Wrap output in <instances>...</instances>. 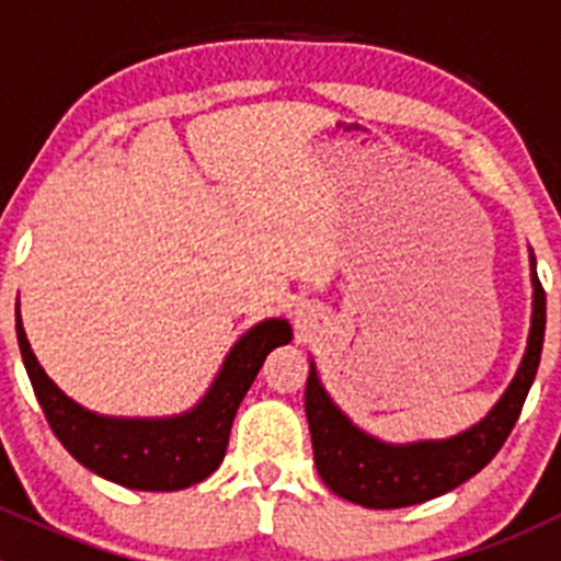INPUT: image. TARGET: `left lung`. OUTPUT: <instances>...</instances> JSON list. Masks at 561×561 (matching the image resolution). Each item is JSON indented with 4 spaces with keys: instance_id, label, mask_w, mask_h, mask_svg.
Instances as JSON below:
<instances>
[{
    "instance_id": "1",
    "label": "left lung",
    "mask_w": 561,
    "mask_h": 561,
    "mask_svg": "<svg viewBox=\"0 0 561 561\" xmlns=\"http://www.w3.org/2000/svg\"><path fill=\"white\" fill-rule=\"evenodd\" d=\"M529 263L535 301H531V328L522 366L494 410L478 426L467 428L458 437L415 445L380 443L353 426L350 417L328 399L312 366L304 407L312 432L317 472L333 494L375 511L417 505L454 491L500 454L535 382L542 336H546V290L537 279L535 254H529Z\"/></svg>"
}]
</instances>
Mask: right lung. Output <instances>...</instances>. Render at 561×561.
I'll use <instances>...</instances> for the list:
<instances>
[{
    "label": "right lung",
    "instance_id": "add662e5",
    "mask_svg": "<svg viewBox=\"0 0 561 561\" xmlns=\"http://www.w3.org/2000/svg\"><path fill=\"white\" fill-rule=\"evenodd\" d=\"M15 333L26 375L56 439L100 478L138 491H179L206 480L222 463L236 410L265 355L293 339L287 320L260 322L236 342L195 410L165 421H118L83 410L48 380L26 342L19 309Z\"/></svg>",
    "mask_w": 561,
    "mask_h": 561
}]
</instances>
